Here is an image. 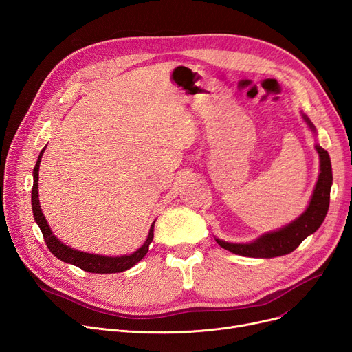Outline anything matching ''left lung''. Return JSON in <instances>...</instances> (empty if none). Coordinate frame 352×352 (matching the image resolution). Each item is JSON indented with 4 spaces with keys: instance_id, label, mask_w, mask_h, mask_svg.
Instances as JSON below:
<instances>
[{
    "instance_id": "1",
    "label": "left lung",
    "mask_w": 352,
    "mask_h": 352,
    "mask_svg": "<svg viewBox=\"0 0 352 352\" xmlns=\"http://www.w3.org/2000/svg\"><path fill=\"white\" fill-rule=\"evenodd\" d=\"M302 120L307 122L311 131L317 134V129L311 120L302 114ZM316 150L320 155V175L316 188L311 195L307 210L285 227L265 232L251 243H228L215 236V241L221 248L232 254L251 256V258H274L292 252L304 239L316 232L324 223L329 207V192L332 186V168L328 153L322 146L316 144Z\"/></svg>"
}]
</instances>
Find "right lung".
Returning a JSON list of instances; mask_svg holds the SVG:
<instances>
[{"label":"right lung","mask_w":352,"mask_h":352,"mask_svg":"<svg viewBox=\"0 0 352 352\" xmlns=\"http://www.w3.org/2000/svg\"><path fill=\"white\" fill-rule=\"evenodd\" d=\"M45 151V148H43L38 160H36V164L34 166V184H32V191H31V204H32V214L36 226L40 227L44 241L48 247V250L58 258V260L76 265L87 272H94V274H114V272H122L126 271L131 267H134L137 263H140L142 258L146 255L148 248H150V244L153 243L154 238V224L153 223L150 232H148V236L145 239V243L133 254H126V255H120V256H108V255H100V254H89L84 251H78L76 248H71L69 245H65L61 243L60 239L55 236L47 223V219L43 214L41 206H40V199H38V170H40V162L43 158V154Z\"/></svg>","instance_id":"obj_1"}]
</instances>
